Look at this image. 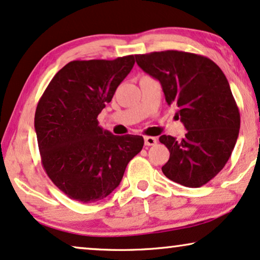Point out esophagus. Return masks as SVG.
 <instances>
[{
	"mask_svg": "<svg viewBox=\"0 0 260 260\" xmlns=\"http://www.w3.org/2000/svg\"><path fill=\"white\" fill-rule=\"evenodd\" d=\"M156 142H157V140H156L155 137H151V136L144 137V144L148 145V147H150V145H155Z\"/></svg>",
	"mask_w": 260,
	"mask_h": 260,
	"instance_id": "34e87169",
	"label": "esophagus"
}]
</instances>
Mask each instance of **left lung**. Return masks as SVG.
I'll return each mask as SVG.
<instances>
[{
  "instance_id": "8db88e82",
  "label": "left lung",
  "mask_w": 260,
  "mask_h": 260,
  "mask_svg": "<svg viewBox=\"0 0 260 260\" xmlns=\"http://www.w3.org/2000/svg\"><path fill=\"white\" fill-rule=\"evenodd\" d=\"M137 65L161 84L166 102L187 133L182 140L162 135L170 157L162 167L169 180L198 188L211 181L231 157L240 115L230 84L211 59L180 51L135 55Z\"/></svg>"
}]
</instances>
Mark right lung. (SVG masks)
I'll return each mask as SVG.
<instances>
[{"mask_svg": "<svg viewBox=\"0 0 260 260\" xmlns=\"http://www.w3.org/2000/svg\"><path fill=\"white\" fill-rule=\"evenodd\" d=\"M134 63V55L74 60L53 77L38 103L34 126L42 166L73 200L92 204L111 194L143 148L142 136H116L97 119Z\"/></svg>", "mask_w": 260, "mask_h": 260, "instance_id": "add662e5", "label": "right lung"}]
</instances>
